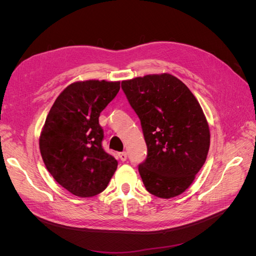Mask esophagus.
<instances>
[{
  "label": "esophagus",
  "mask_w": 256,
  "mask_h": 256,
  "mask_svg": "<svg viewBox=\"0 0 256 256\" xmlns=\"http://www.w3.org/2000/svg\"><path fill=\"white\" fill-rule=\"evenodd\" d=\"M118 157H120V159L122 160V161H126L127 160V152H120L118 154Z\"/></svg>",
  "instance_id": "34e87169"
}]
</instances>
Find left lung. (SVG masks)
<instances>
[{
  "label": "left lung",
  "instance_id": "left-lung-1",
  "mask_svg": "<svg viewBox=\"0 0 256 256\" xmlns=\"http://www.w3.org/2000/svg\"><path fill=\"white\" fill-rule=\"evenodd\" d=\"M141 120L147 158L138 166L146 190L161 198L182 194L204 166L210 131L198 99L170 74L122 81Z\"/></svg>",
  "mask_w": 256,
  "mask_h": 256
}]
</instances>
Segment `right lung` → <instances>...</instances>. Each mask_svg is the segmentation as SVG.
Here are the masks:
<instances>
[{
  "mask_svg": "<svg viewBox=\"0 0 256 256\" xmlns=\"http://www.w3.org/2000/svg\"><path fill=\"white\" fill-rule=\"evenodd\" d=\"M120 81H76L54 102L40 136L49 173L62 187L80 198L102 192L118 168L106 154L99 115L118 94Z\"/></svg>",
  "mask_w": 256,
  "mask_h": 256,
  "instance_id": "add662e5",
  "label": "right lung"
}]
</instances>
